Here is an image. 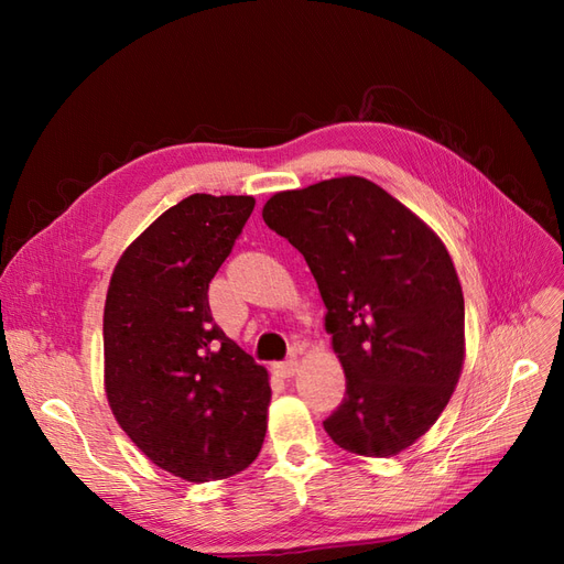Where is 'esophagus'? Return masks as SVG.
I'll return each mask as SVG.
<instances>
[{
    "instance_id": "34e87169",
    "label": "esophagus",
    "mask_w": 564,
    "mask_h": 564,
    "mask_svg": "<svg viewBox=\"0 0 564 564\" xmlns=\"http://www.w3.org/2000/svg\"><path fill=\"white\" fill-rule=\"evenodd\" d=\"M272 371H275V377H280V379H292L294 373L299 371V360L275 362V365H272Z\"/></svg>"
}]
</instances>
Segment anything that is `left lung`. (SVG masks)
I'll return each instance as SVG.
<instances>
[{
	"mask_svg": "<svg viewBox=\"0 0 564 564\" xmlns=\"http://www.w3.org/2000/svg\"><path fill=\"white\" fill-rule=\"evenodd\" d=\"M263 220L303 253L327 305L346 398L324 431L360 456L412 447L447 406L466 355L464 292L447 247L362 176L275 193Z\"/></svg>",
	"mask_w": 564,
	"mask_h": 564,
	"instance_id": "left-lung-1",
	"label": "left lung"
}]
</instances>
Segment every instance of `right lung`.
Segmentation results:
<instances>
[{
    "instance_id": "add662e5",
    "label": "right lung",
    "mask_w": 564,
    "mask_h": 564,
    "mask_svg": "<svg viewBox=\"0 0 564 564\" xmlns=\"http://www.w3.org/2000/svg\"><path fill=\"white\" fill-rule=\"evenodd\" d=\"M256 199L191 195L117 261L104 313L106 395L152 464L187 482L224 480L259 456L270 383L209 308V282Z\"/></svg>"
}]
</instances>
